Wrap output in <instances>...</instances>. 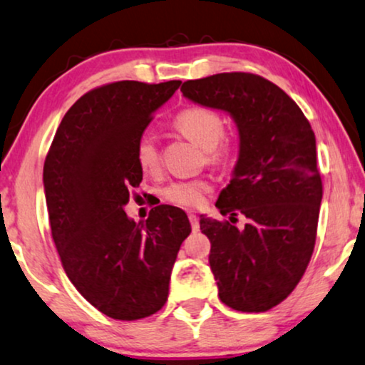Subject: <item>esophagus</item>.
Returning <instances> with one entry per match:
<instances>
[{
	"label": "esophagus",
	"instance_id": "34e87169",
	"mask_svg": "<svg viewBox=\"0 0 365 365\" xmlns=\"http://www.w3.org/2000/svg\"><path fill=\"white\" fill-rule=\"evenodd\" d=\"M188 220H190L193 230H198V227H200V223H198V217L195 215V213H188Z\"/></svg>",
	"mask_w": 365,
	"mask_h": 365
}]
</instances>
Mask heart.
<instances>
[{
	"label": "heart",
	"instance_id": "1",
	"mask_svg": "<svg viewBox=\"0 0 365 365\" xmlns=\"http://www.w3.org/2000/svg\"><path fill=\"white\" fill-rule=\"evenodd\" d=\"M173 126L183 137L205 150V158L212 165H225L232 160L235 143L223 133L225 123L217 110L203 105H192L178 111ZM135 160L143 172H155L160 167V150L153 133L143 132L135 143ZM210 182L205 178L177 180L163 187L162 195L178 207H198L210 192Z\"/></svg>",
	"mask_w": 365,
	"mask_h": 365
}]
</instances>
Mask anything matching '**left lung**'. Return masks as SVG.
I'll list each match as a JSON object with an SVG mask.
<instances>
[{"mask_svg":"<svg viewBox=\"0 0 365 365\" xmlns=\"http://www.w3.org/2000/svg\"><path fill=\"white\" fill-rule=\"evenodd\" d=\"M180 90L228 111L239 126V162L215 207L249 223L239 230L202 217L200 230L212 244L208 262L222 302L267 312L297 287L314 254L322 178L312 126L284 90L254 73H218Z\"/></svg>","mask_w":365,"mask_h":365,"instance_id":"8db88e82","label":"left lung"}]
</instances>
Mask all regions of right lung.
<instances>
[{"label": "right lung", "mask_w": 365, "mask_h": 365, "mask_svg": "<svg viewBox=\"0 0 365 365\" xmlns=\"http://www.w3.org/2000/svg\"><path fill=\"white\" fill-rule=\"evenodd\" d=\"M182 81H115L63 116L43 167L51 237L68 279L101 314L138 320L168 299L170 275L190 235L187 213L157 205L145 223L123 207L143 178L135 143Z\"/></svg>", "instance_id": "1"}]
</instances>
